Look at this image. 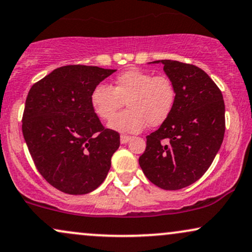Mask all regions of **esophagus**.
<instances>
[{
	"mask_svg": "<svg viewBox=\"0 0 252 252\" xmlns=\"http://www.w3.org/2000/svg\"><path fill=\"white\" fill-rule=\"evenodd\" d=\"M131 139V136H128V135H121V143L122 144H126L128 143V142Z\"/></svg>",
	"mask_w": 252,
	"mask_h": 252,
	"instance_id": "obj_1",
	"label": "esophagus"
}]
</instances>
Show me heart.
I'll return each instance as SVG.
<instances>
[{
    "instance_id": "b5f03b06",
    "label": "heart",
    "mask_w": 252,
    "mask_h": 252,
    "mask_svg": "<svg viewBox=\"0 0 252 252\" xmlns=\"http://www.w3.org/2000/svg\"><path fill=\"white\" fill-rule=\"evenodd\" d=\"M128 109L112 117L123 106ZM90 103L95 114L109 121V128L122 132H138L145 126H158L170 116L176 103L174 82L164 75L130 68L115 77L113 86L98 84L93 89Z\"/></svg>"
}]
</instances>
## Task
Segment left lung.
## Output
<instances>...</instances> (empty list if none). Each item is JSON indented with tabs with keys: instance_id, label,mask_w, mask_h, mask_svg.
Returning a JSON list of instances; mask_svg holds the SVG:
<instances>
[{
	"instance_id": "1",
	"label": "left lung",
	"mask_w": 252,
	"mask_h": 252,
	"mask_svg": "<svg viewBox=\"0 0 252 252\" xmlns=\"http://www.w3.org/2000/svg\"><path fill=\"white\" fill-rule=\"evenodd\" d=\"M176 88L170 116L147 136L138 162L151 183L178 190L198 181L222 145L225 105L215 82L201 68L178 61L160 60Z\"/></svg>"
}]
</instances>
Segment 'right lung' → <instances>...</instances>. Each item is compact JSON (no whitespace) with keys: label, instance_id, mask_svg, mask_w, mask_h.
<instances>
[{"label":"right lung","instance_id":"obj_1","mask_svg":"<svg viewBox=\"0 0 252 252\" xmlns=\"http://www.w3.org/2000/svg\"><path fill=\"white\" fill-rule=\"evenodd\" d=\"M115 69L64 65L30 88L22 132L36 168L60 191L84 195L107 177L120 134L105 129L90 103Z\"/></svg>","mask_w":252,"mask_h":252}]
</instances>
